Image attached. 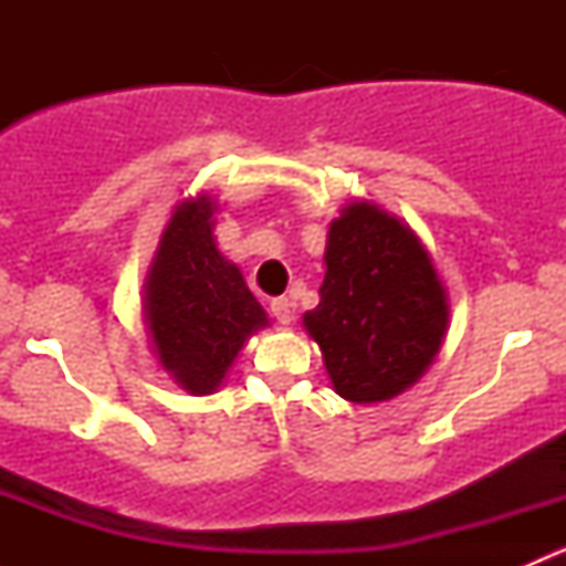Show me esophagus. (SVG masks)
<instances>
[{"instance_id":"1","label":"esophagus","mask_w":566,"mask_h":566,"mask_svg":"<svg viewBox=\"0 0 566 566\" xmlns=\"http://www.w3.org/2000/svg\"><path fill=\"white\" fill-rule=\"evenodd\" d=\"M271 315L279 319L282 325H287L290 319H293V301L284 298V295H279V298L271 301Z\"/></svg>"}]
</instances>
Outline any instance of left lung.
Segmentation results:
<instances>
[{
    "instance_id": "left-lung-1",
    "label": "left lung",
    "mask_w": 566,
    "mask_h": 566,
    "mask_svg": "<svg viewBox=\"0 0 566 566\" xmlns=\"http://www.w3.org/2000/svg\"><path fill=\"white\" fill-rule=\"evenodd\" d=\"M447 323V293L419 238L373 205H347L328 230L319 304L304 315L336 394L397 397L430 367Z\"/></svg>"
}]
</instances>
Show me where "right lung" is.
Instances as JSON below:
<instances>
[{"mask_svg":"<svg viewBox=\"0 0 566 566\" xmlns=\"http://www.w3.org/2000/svg\"><path fill=\"white\" fill-rule=\"evenodd\" d=\"M147 323L161 367L197 394L213 391L251 331L268 325L241 271L216 249L208 197L169 219L147 279Z\"/></svg>","mask_w":566,"mask_h":566,"instance_id":"1","label":"right lung"}]
</instances>
